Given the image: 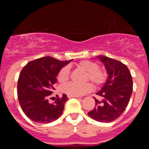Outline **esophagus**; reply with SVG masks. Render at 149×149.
Returning a JSON list of instances; mask_svg holds the SVG:
<instances>
[{
    "mask_svg": "<svg viewBox=\"0 0 149 149\" xmlns=\"http://www.w3.org/2000/svg\"><path fill=\"white\" fill-rule=\"evenodd\" d=\"M68 98H77V96H72V95H68Z\"/></svg>",
    "mask_w": 149,
    "mask_h": 149,
    "instance_id": "34e87169",
    "label": "esophagus"
}]
</instances>
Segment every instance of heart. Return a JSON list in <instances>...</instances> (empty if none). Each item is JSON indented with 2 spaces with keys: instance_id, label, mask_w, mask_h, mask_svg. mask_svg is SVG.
Here are the masks:
<instances>
[{
  "instance_id": "1",
  "label": "heart",
  "mask_w": 149,
  "mask_h": 149,
  "mask_svg": "<svg viewBox=\"0 0 149 149\" xmlns=\"http://www.w3.org/2000/svg\"><path fill=\"white\" fill-rule=\"evenodd\" d=\"M78 69L85 72L83 81H91L94 86L98 87L105 82L107 79V72L104 69L100 68L95 63L89 60H82L76 65ZM70 70L68 66H64L59 71L57 74V80L60 83H65L69 77ZM92 89V86L89 83L83 84H76L68 83L64 84L61 88L63 93L72 96H80L89 93Z\"/></svg>"
}]
</instances>
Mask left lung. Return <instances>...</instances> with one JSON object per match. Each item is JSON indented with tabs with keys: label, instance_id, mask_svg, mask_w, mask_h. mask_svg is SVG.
Wrapping results in <instances>:
<instances>
[{
	"label": "left lung",
	"instance_id": "1",
	"mask_svg": "<svg viewBox=\"0 0 149 149\" xmlns=\"http://www.w3.org/2000/svg\"><path fill=\"white\" fill-rule=\"evenodd\" d=\"M97 58L104 63L108 78L96 93L101 99L94 98L95 107L88 115L98 122H110L118 119L128 104L133 91L132 77L122 62L102 55Z\"/></svg>",
	"mask_w": 149,
	"mask_h": 149
}]
</instances>
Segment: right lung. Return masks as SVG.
Segmentation results:
<instances>
[{"label":"right lung","mask_w":149,"mask_h":149,"mask_svg":"<svg viewBox=\"0 0 149 149\" xmlns=\"http://www.w3.org/2000/svg\"><path fill=\"white\" fill-rule=\"evenodd\" d=\"M71 61L44 56L24 66L18 80L17 94L21 107L29 119L38 123H50L61 116L68 100L66 95L57 97L52 104L48 98L55 89L59 71Z\"/></svg>","instance_id":"1"}]
</instances>
